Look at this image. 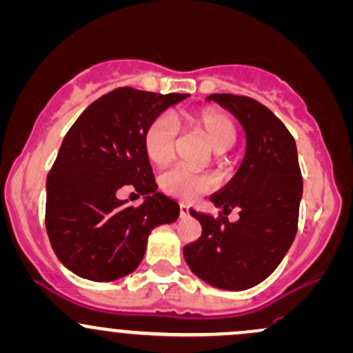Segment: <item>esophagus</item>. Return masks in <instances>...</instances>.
Returning a JSON list of instances; mask_svg holds the SVG:
<instances>
[{
	"label": "esophagus",
	"instance_id": "1",
	"mask_svg": "<svg viewBox=\"0 0 353 353\" xmlns=\"http://www.w3.org/2000/svg\"><path fill=\"white\" fill-rule=\"evenodd\" d=\"M179 211H181V216H189V204L181 203L179 204Z\"/></svg>",
	"mask_w": 353,
	"mask_h": 353
}]
</instances>
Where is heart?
Wrapping results in <instances>:
<instances>
[{
    "instance_id": "b5f03b06",
    "label": "heart",
    "mask_w": 353,
    "mask_h": 353,
    "mask_svg": "<svg viewBox=\"0 0 353 353\" xmlns=\"http://www.w3.org/2000/svg\"><path fill=\"white\" fill-rule=\"evenodd\" d=\"M194 125L216 152H226L238 141V127L230 115L208 110L199 114ZM177 141L176 120L170 114H162L147 125L142 145L147 159L156 165H165L174 157ZM216 177L208 172H194L185 168H172L159 177V188L168 196L183 201H194L216 188Z\"/></svg>"
}]
</instances>
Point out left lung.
<instances>
[{
    "label": "left lung",
    "instance_id": "obj_1",
    "mask_svg": "<svg viewBox=\"0 0 353 353\" xmlns=\"http://www.w3.org/2000/svg\"><path fill=\"white\" fill-rule=\"evenodd\" d=\"M246 132V154L233 179L211 196L219 218L191 209L203 233L184 246L192 273L221 290H248L270 276L292 246L298 230L303 177L296 144L268 107L245 95L212 94ZM240 209L236 223L227 221Z\"/></svg>",
    "mask_w": 353,
    "mask_h": 353
}]
</instances>
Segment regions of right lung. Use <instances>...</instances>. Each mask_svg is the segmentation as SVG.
<instances>
[{
	"instance_id": "right-lung-1",
	"label": "right lung",
	"mask_w": 353,
	"mask_h": 353,
	"mask_svg": "<svg viewBox=\"0 0 353 353\" xmlns=\"http://www.w3.org/2000/svg\"><path fill=\"white\" fill-rule=\"evenodd\" d=\"M188 94L120 87L90 103L61 142L46 179V233L70 271L114 281L141 265L147 238L179 218V204L157 192L142 137L150 122ZM123 187L145 195L141 207L117 197Z\"/></svg>"
}]
</instances>
